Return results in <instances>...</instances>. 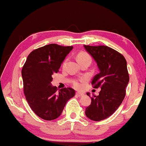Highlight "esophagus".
Wrapping results in <instances>:
<instances>
[{"instance_id": "esophagus-1", "label": "esophagus", "mask_w": 146, "mask_h": 146, "mask_svg": "<svg viewBox=\"0 0 146 146\" xmlns=\"http://www.w3.org/2000/svg\"><path fill=\"white\" fill-rule=\"evenodd\" d=\"M76 96H78V97H80V96H84V94L80 93V92H76Z\"/></svg>"}]
</instances>
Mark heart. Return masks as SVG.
I'll list each match as a JSON object with an SVG mask.
<instances>
[{
    "label": "heart",
    "instance_id": "1",
    "mask_svg": "<svg viewBox=\"0 0 146 146\" xmlns=\"http://www.w3.org/2000/svg\"><path fill=\"white\" fill-rule=\"evenodd\" d=\"M88 58H90V59H91V57H90V55L86 52H81L78 55V61H80V60H82V59H88ZM66 63V60L64 61V65H65ZM85 79H82L81 80L76 81V82H75L74 83H73V85H74L75 87H76L77 89H81L82 87H83V84H84V82H85Z\"/></svg>",
    "mask_w": 146,
    "mask_h": 146
}]
</instances>
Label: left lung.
<instances>
[{
    "instance_id": "left-lung-1",
    "label": "left lung",
    "mask_w": 146,
    "mask_h": 146,
    "mask_svg": "<svg viewBox=\"0 0 146 146\" xmlns=\"http://www.w3.org/2000/svg\"><path fill=\"white\" fill-rule=\"evenodd\" d=\"M96 61L99 73L92 81L94 88L101 87L99 96L91 98L85 115L94 121L106 119L115 113L125 99L129 81L127 61L122 54L108 46L84 45ZM90 97V94L87 93Z\"/></svg>"
}]
</instances>
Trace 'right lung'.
<instances>
[{"instance_id":"right-lung-1","label":"right lung","mask_w":146,"mask_h":146,"mask_svg":"<svg viewBox=\"0 0 146 146\" xmlns=\"http://www.w3.org/2000/svg\"><path fill=\"white\" fill-rule=\"evenodd\" d=\"M72 46L50 44L33 50L29 54L21 70L24 92L29 106L45 120L61 115L66 104L73 97V88L61 89L52 85L53 73H57Z\"/></svg>"}]
</instances>
